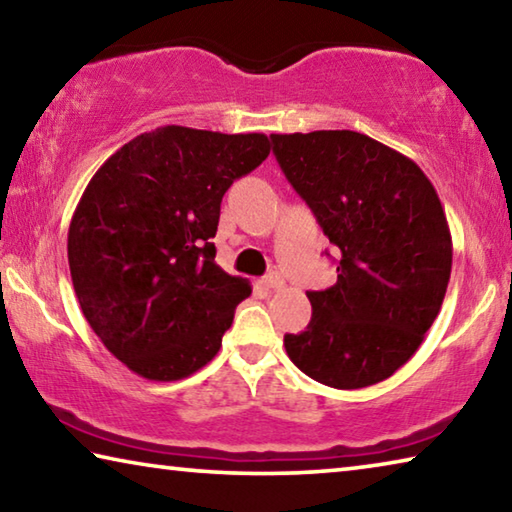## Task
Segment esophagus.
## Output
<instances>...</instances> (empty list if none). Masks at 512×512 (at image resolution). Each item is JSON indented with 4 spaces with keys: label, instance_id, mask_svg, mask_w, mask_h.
<instances>
[{
    "label": "esophagus",
    "instance_id": "obj_1",
    "mask_svg": "<svg viewBox=\"0 0 512 512\" xmlns=\"http://www.w3.org/2000/svg\"><path fill=\"white\" fill-rule=\"evenodd\" d=\"M264 284L268 289H282L284 287V277L280 273V268H271V271H268L266 277H264Z\"/></svg>",
    "mask_w": 512,
    "mask_h": 512
}]
</instances>
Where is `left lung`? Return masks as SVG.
I'll return each instance as SVG.
<instances>
[{
    "label": "left lung",
    "mask_w": 512,
    "mask_h": 512,
    "mask_svg": "<svg viewBox=\"0 0 512 512\" xmlns=\"http://www.w3.org/2000/svg\"><path fill=\"white\" fill-rule=\"evenodd\" d=\"M275 160L339 248L336 284L307 291L305 332L289 359L320 384L350 391L409 361L443 305L452 235L436 189L391 146L354 131L271 135Z\"/></svg>",
    "instance_id": "left-lung-1"
}]
</instances>
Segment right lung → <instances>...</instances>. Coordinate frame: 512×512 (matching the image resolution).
<instances>
[{
  "mask_svg": "<svg viewBox=\"0 0 512 512\" xmlns=\"http://www.w3.org/2000/svg\"><path fill=\"white\" fill-rule=\"evenodd\" d=\"M271 153L262 133L160 126L101 164L67 235L74 291L94 334L137 375L176 381L221 348L244 277L216 266L223 194Z\"/></svg>",
  "mask_w": 512,
  "mask_h": 512,
  "instance_id": "right-lung-1",
  "label": "right lung"
}]
</instances>
